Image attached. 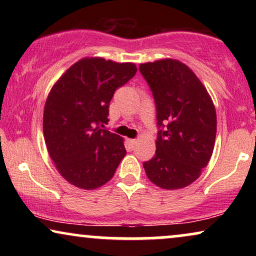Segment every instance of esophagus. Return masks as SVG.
Listing matches in <instances>:
<instances>
[{
	"mask_svg": "<svg viewBox=\"0 0 256 256\" xmlns=\"http://www.w3.org/2000/svg\"><path fill=\"white\" fill-rule=\"evenodd\" d=\"M127 142L129 143V146H130V148H132V146L136 144V142H138V141H136L135 138H128Z\"/></svg>",
	"mask_w": 256,
	"mask_h": 256,
	"instance_id": "esophagus-1",
	"label": "esophagus"
}]
</instances>
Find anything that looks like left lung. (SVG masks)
<instances>
[{"mask_svg": "<svg viewBox=\"0 0 256 256\" xmlns=\"http://www.w3.org/2000/svg\"><path fill=\"white\" fill-rule=\"evenodd\" d=\"M155 99L156 154L143 163L157 186L177 190L200 176L214 148L216 114L211 96L186 65L160 59L140 65Z\"/></svg>", "mask_w": 256, "mask_h": 256, "instance_id": "8db88e82", "label": "left lung"}]
</instances>
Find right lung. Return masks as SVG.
Segmentation results:
<instances>
[{"instance_id": "right-lung-1", "label": "right lung", "mask_w": 256, "mask_h": 256, "mask_svg": "<svg viewBox=\"0 0 256 256\" xmlns=\"http://www.w3.org/2000/svg\"><path fill=\"white\" fill-rule=\"evenodd\" d=\"M132 62L86 57L54 84L44 107L43 132L59 174L84 190L106 184L126 155L124 138L107 129L114 92L135 76Z\"/></svg>"}]
</instances>
